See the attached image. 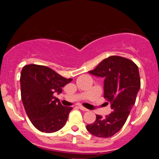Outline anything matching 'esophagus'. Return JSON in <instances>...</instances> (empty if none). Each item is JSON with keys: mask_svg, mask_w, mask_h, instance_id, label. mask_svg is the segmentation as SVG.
Here are the masks:
<instances>
[{"mask_svg": "<svg viewBox=\"0 0 159 159\" xmlns=\"http://www.w3.org/2000/svg\"><path fill=\"white\" fill-rule=\"evenodd\" d=\"M78 108H79L81 110L84 111H89L87 108H84V107H83V106H81V105H79V106H78Z\"/></svg>", "mask_w": 159, "mask_h": 159, "instance_id": "esophagus-1", "label": "esophagus"}]
</instances>
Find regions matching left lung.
<instances>
[{"instance_id": "8db88e82", "label": "left lung", "mask_w": 159, "mask_h": 159, "mask_svg": "<svg viewBox=\"0 0 159 159\" xmlns=\"http://www.w3.org/2000/svg\"><path fill=\"white\" fill-rule=\"evenodd\" d=\"M89 72L105 79L104 98L111 104L112 112L105 118L97 115L94 122L86 129L96 137H111L123 127L135 103L141 86L139 68L125 57L110 56Z\"/></svg>"}]
</instances>
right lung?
<instances>
[{
    "mask_svg": "<svg viewBox=\"0 0 159 159\" xmlns=\"http://www.w3.org/2000/svg\"><path fill=\"white\" fill-rule=\"evenodd\" d=\"M72 81L44 65H28L20 73V94L27 115L42 132L52 133L65 126L72 107L61 104L54 94Z\"/></svg>",
    "mask_w": 159,
    "mask_h": 159,
    "instance_id": "1",
    "label": "right lung"
}]
</instances>
